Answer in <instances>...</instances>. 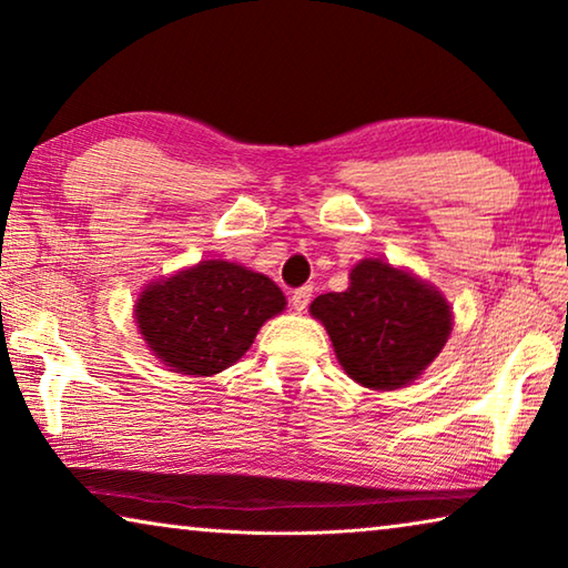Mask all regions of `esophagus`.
<instances>
[{
	"instance_id": "esophagus-1",
	"label": "esophagus",
	"mask_w": 568,
	"mask_h": 568,
	"mask_svg": "<svg viewBox=\"0 0 568 568\" xmlns=\"http://www.w3.org/2000/svg\"><path fill=\"white\" fill-rule=\"evenodd\" d=\"M311 293H313L311 285H303V287H298V291H293V295H291L293 308L295 311H306L308 303H311Z\"/></svg>"
}]
</instances>
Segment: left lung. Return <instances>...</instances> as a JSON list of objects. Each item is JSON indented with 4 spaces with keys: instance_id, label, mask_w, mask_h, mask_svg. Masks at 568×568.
<instances>
[{
    "instance_id": "1",
    "label": "left lung",
    "mask_w": 568,
    "mask_h": 568,
    "mask_svg": "<svg viewBox=\"0 0 568 568\" xmlns=\"http://www.w3.org/2000/svg\"><path fill=\"white\" fill-rule=\"evenodd\" d=\"M311 316L326 326L346 375L372 390L413 383L452 334L444 295L383 260L357 262L349 287L318 295Z\"/></svg>"
}]
</instances>
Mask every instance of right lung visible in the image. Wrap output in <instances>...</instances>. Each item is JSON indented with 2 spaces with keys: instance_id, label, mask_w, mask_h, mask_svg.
<instances>
[{
  "instance_id": "right-lung-1",
  "label": "right lung",
  "mask_w": 568,
  "mask_h": 568,
  "mask_svg": "<svg viewBox=\"0 0 568 568\" xmlns=\"http://www.w3.org/2000/svg\"><path fill=\"white\" fill-rule=\"evenodd\" d=\"M285 295L267 275L203 260L140 293L134 318L150 352L181 375L211 377L232 367Z\"/></svg>"
}]
</instances>
